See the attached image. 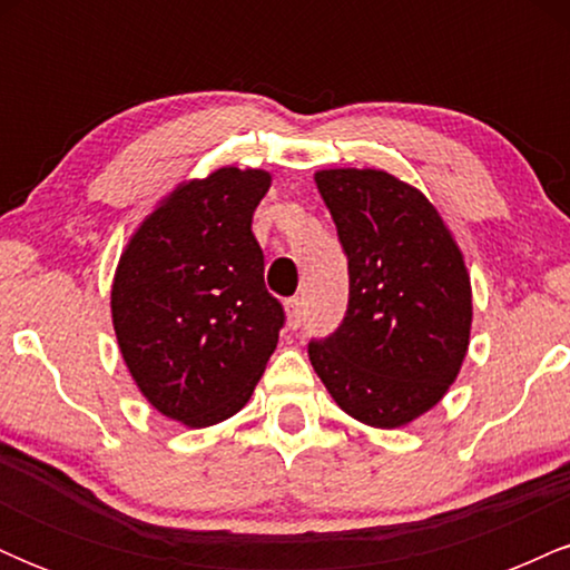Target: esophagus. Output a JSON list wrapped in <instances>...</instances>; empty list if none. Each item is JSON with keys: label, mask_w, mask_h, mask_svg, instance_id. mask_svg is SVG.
<instances>
[{"label": "esophagus", "mask_w": 570, "mask_h": 570, "mask_svg": "<svg viewBox=\"0 0 570 570\" xmlns=\"http://www.w3.org/2000/svg\"><path fill=\"white\" fill-rule=\"evenodd\" d=\"M305 318V307H303V299L299 297H292L286 299V322H289L292 330H297L299 324H303Z\"/></svg>", "instance_id": "34e87169"}]
</instances>
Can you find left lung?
Wrapping results in <instances>:
<instances>
[{
	"mask_svg": "<svg viewBox=\"0 0 570 570\" xmlns=\"http://www.w3.org/2000/svg\"><path fill=\"white\" fill-rule=\"evenodd\" d=\"M348 254L351 297L332 337L307 345L337 407L402 429L442 402L472 335V278L436 206L381 168L313 174Z\"/></svg>",
	"mask_w": 570,
	"mask_h": 570,
	"instance_id": "1",
	"label": "left lung"
}]
</instances>
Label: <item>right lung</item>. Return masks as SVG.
<instances>
[{
    "instance_id": "1",
    "label": "right lung",
    "mask_w": 570,
    "mask_h": 570,
    "mask_svg": "<svg viewBox=\"0 0 570 570\" xmlns=\"http://www.w3.org/2000/svg\"><path fill=\"white\" fill-rule=\"evenodd\" d=\"M263 168L179 181L128 238L112 324L136 389L160 415L206 429L244 410L276 351L284 307L265 289L254 208Z\"/></svg>"
}]
</instances>
